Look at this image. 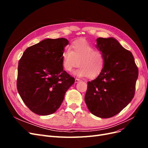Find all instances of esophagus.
I'll return each mask as SVG.
<instances>
[{"mask_svg":"<svg viewBox=\"0 0 148 148\" xmlns=\"http://www.w3.org/2000/svg\"><path fill=\"white\" fill-rule=\"evenodd\" d=\"M81 81V79H78V78H75V83H78L79 82Z\"/></svg>","mask_w":148,"mask_h":148,"instance_id":"esophagus-1","label":"esophagus"}]
</instances>
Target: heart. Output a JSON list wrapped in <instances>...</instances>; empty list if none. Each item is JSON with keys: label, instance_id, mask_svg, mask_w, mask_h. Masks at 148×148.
<instances>
[{"label": "heart", "instance_id": "1", "mask_svg": "<svg viewBox=\"0 0 148 148\" xmlns=\"http://www.w3.org/2000/svg\"><path fill=\"white\" fill-rule=\"evenodd\" d=\"M78 62L79 66L74 74L92 78L97 77L104 69L105 57L102 52L95 50L88 42L78 41L71 44L70 48L65 47L62 53V64L65 71H72Z\"/></svg>", "mask_w": 148, "mask_h": 148}]
</instances>
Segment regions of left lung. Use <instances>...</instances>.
I'll return each mask as SVG.
<instances>
[{"instance_id": "8db88e82", "label": "left lung", "mask_w": 148, "mask_h": 148, "mask_svg": "<svg viewBox=\"0 0 148 148\" xmlns=\"http://www.w3.org/2000/svg\"><path fill=\"white\" fill-rule=\"evenodd\" d=\"M96 47L104 54L101 73L88 82L84 101L90 112L110 118L120 112L135 96L138 69L130 51L113 38L96 39Z\"/></svg>"}]
</instances>
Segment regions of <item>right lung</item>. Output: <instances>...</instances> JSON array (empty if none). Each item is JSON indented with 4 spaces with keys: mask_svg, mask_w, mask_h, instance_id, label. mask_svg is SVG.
<instances>
[{
    "mask_svg": "<svg viewBox=\"0 0 148 148\" xmlns=\"http://www.w3.org/2000/svg\"><path fill=\"white\" fill-rule=\"evenodd\" d=\"M65 38L46 39L26 49L18 62L16 88L25 105L40 115L54 113L75 78L64 70Z\"/></svg>",
    "mask_w": 148,
    "mask_h": 148,
    "instance_id": "obj_1",
    "label": "right lung"
}]
</instances>
